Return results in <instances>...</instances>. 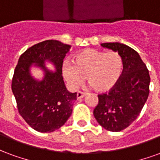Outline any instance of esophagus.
I'll list each match as a JSON object with an SVG mask.
<instances>
[{
    "label": "esophagus",
    "instance_id": "obj_1",
    "mask_svg": "<svg viewBox=\"0 0 160 160\" xmlns=\"http://www.w3.org/2000/svg\"><path fill=\"white\" fill-rule=\"evenodd\" d=\"M86 96V93H84V92H77V98L78 99H80V98H82Z\"/></svg>",
    "mask_w": 160,
    "mask_h": 160
}]
</instances>
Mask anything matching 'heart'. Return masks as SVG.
<instances>
[{
	"label": "heart",
	"instance_id": "obj_1",
	"mask_svg": "<svg viewBox=\"0 0 160 160\" xmlns=\"http://www.w3.org/2000/svg\"><path fill=\"white\" fill-rule=\"evenodd\" d=\"M123 69V59L118 52L87 49L73 56V64L68 62L63 64L62 73L73 89L80 87L87 76L91 87L104 92L116 87Z\"/></svg>",
	"mask_w": 160,
	"mask_h": 160
}]
</instances>
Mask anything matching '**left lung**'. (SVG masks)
<instances>
[{
	"instance_id": "obj_1",
	"label": "left lung",
	"mask_w": 160,
	"mask_h": 160,
	"mask_svg": "<svg viewBox=\"0 0 160 160\" xmlns=\"http://www.w3.org/2000/svg\"><path fill=\"white\" fill-rule=\"evenodd\" d=\"M101 46L120 54L124 69L116 87L107 93L98 95L93 115L104 128L119 132L141 113L149 94L150 75L140 55L129 46L120 42H104Z\"/></svg>"
}]
</instances>
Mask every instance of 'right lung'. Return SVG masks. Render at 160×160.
Returning <instances> with one entry per match:
<instances>
[{
	"label": "right lung",
	"mask_w": 160,
	"mask_h": 160,
	"mask_svg": "<svg viewBox=\"0 0 160 160\" xmlns=\"http://www.w3.org/2000/svg\"><path fill=\"white\" fill-rule=\"evenodd\" d=\"M71 46L57 40H46L26 49L20 56L12 77V91L20 116L33 129L50 133L58 129L72 114L77 92L67 90L62 77V62ZM52 63L56 71L45 67ZM44 72L42 80L31 75L30 68Z\"/></svg>",
	"instance_id": "right-lung-1"
}]
</instances>
